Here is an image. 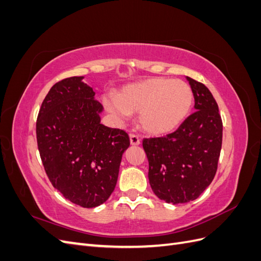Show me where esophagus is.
Returning a JSON list of instances; mask_svg holds the SVG:
<instances>
[{
	"instance_id": "obj_1",
	"label": "esophagus",
	"mask_w": 261,
	"mask_h": 261,
	"mask_svg": "<svg viewBox=\"0 0 261 261\" xmlns=\"http://www.w3.org/2000/svg\"><path fill=\"white\" fill-rule=\"evenodd\" d=\"M129 141H130V145L132 146H138L140 145V139L138 136L134 135V134H130L129 135Z\"/></svg>"
}]
</instances>
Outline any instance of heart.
Wrapping results in <instances>:
<instances>
[{
  "mask_svg": "<svg viewBox=\"0 0 261 261\" xmlns=\"http://www.w3.org/2000/svg\"><path fill=\"white\" fill-rule=\"evenodd\" d=\"M193 99L192 88L185 82L155 77L126 85L117 94L107 92L102 103L120 121L139 112L141 129L149 135L162 136L185 120Z\"/></svg>",
  "mask_w": 261,
  "mask_h": 261,
  "instance_id": "1",
  "label": "heart"
}]
</instances>
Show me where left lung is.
Here are the masks:
<instances>
[{
	"instance_id": "1",
	"label": "left lung",
	"mask_w": 261,
	"mask_h": 261,
	"mask_svg": "<svg viewBox=\"0 0 261 261\" xmlns=\"http://www.w3.org/2000/svg\"><path fill=\"white\" fill-rule=\"evenodd\" d=\"M196 111L165 137L144 139L149 161V183L158 198L185 203L198 198L218 168L222 146L219 108L206 86L186 76Z\"/></svg>"
}]
</instances>
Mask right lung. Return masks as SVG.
<instances>
[{
    "instance_id": "1",
    "label": "right lung",
    "mask_w": 261,
    "mask_h": 261,
    "mask_svg": "<svg viewBox=\"0 0 261 261\" xmlns=\"http://www.w3.org/2000/svg\"><path fill=\"white\" fill-rule=\"evenodd\" d=\"M84 76L55 84L37 120V141L53 187L84 208L106 202L113 193L129 137L101 124L103 108Z\"/></svg>"
}]
</instances>
